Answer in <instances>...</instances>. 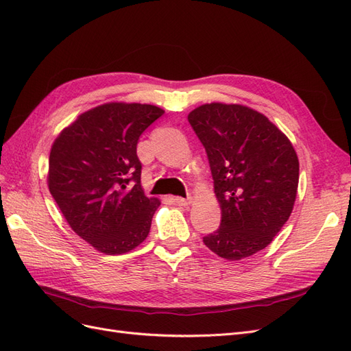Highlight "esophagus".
<instances>
[{
	"instance_id": "obj_1",
	"label": "esophagus",
	"mask_w": 351,
	"mask_h": 351,
	"mask_svg": "<svg viewBox=\"0 0 351 351\" xmlns=\"http://www.w3.org/2000/svg\"><path fill=\"white\" fill-rule=\"evenodd\" d=\"M173 200H174V204L177 206H187V205H190V199H184V197H178L177 196Z\"/></svg>"
}]
</instances>
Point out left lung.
<instances>
[{
  "mask_svg": "<svg viewBox=\"0 0 351 351\" xmlns=\"http://www.w3.org/2000/svg\"><path fill=\"white\" fill-rule=\"evenodd\" d=\"M189 123L206 151L221 206V224L204 243L228 261L252 256L293 210L299 186L294 147L267 117L243 105H202Z\"/></svg>",
  "mask_w": 351,
  "mask_h": 351,
  "instance_id": "8db88e82",
  "label": "left lung"
}]
</instances>
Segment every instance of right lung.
<instances>
[{
    "mask_svg": "<svg viewBox=\"0 0 351 351\" xmlns=\"http://www.w3.org/2000/svg\"><path fill=\"white\" fill-rule=\"evenodd\" d=\"M162 114L155 105L105 104L52 145L49 192L73 231L102 253H125L149 234L159 200L143 193L136 147Z\"/></svg>",
    "mask_w": 351,
    "mask_h": 351,
    "instance_id": "obj_1",
    "label": "right lung"
}]
</instances>
